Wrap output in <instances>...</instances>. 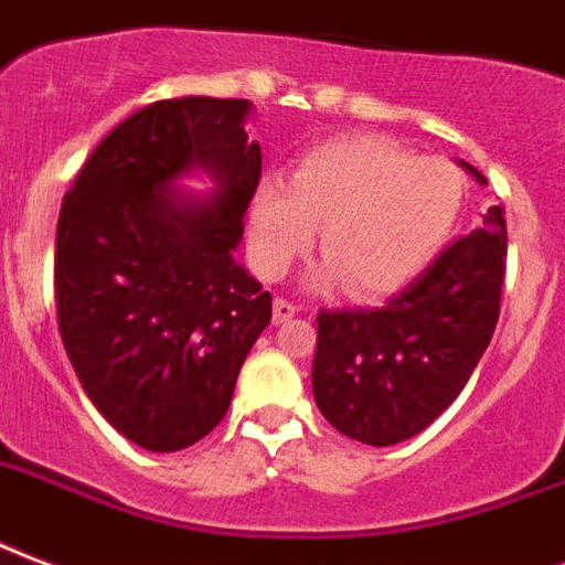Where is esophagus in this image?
<instances>
[{
	"label": "esophagus",
	"instance_id": "obj_1",
	"mask_svg": "<svg viewBox=\"0 0 565 565\" xmlns=\"http://www.w3.org/2000/svg\"><path fill=\"white\" fill-rule=\"evenodd\" d=\"M295 312H297V306L291 303V300H286V297H277V300H274V323L288 321Z\"/></svg>",
	"mask_w": 565,
	"mask_h": 565
}]
</instances>
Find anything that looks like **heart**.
Masks as SVG:
<instances>
[{
	"label": "heart",
	"instance_id": "b5f03b06",
	"mask_svg": "<svg viewBox=\"0 0 565 565\" xmlns=\"http://www.w3.org/2000/svg\"><path fill=\"white\" fill-rule=\"evenodd\" d=\"M466 173L448 156H415L383 135H351L306 152L288 185L265 179L247 214L262 277H282L321 226V286L356 300L406 288L430 268L466 205Z\"/></svg>",
	"mask_w": 565,
	"mask_h": 565
}]
</instances>
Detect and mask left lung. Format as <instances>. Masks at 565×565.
Returning <instances> with one entry per match:
<instances>
[{
	"mask_svg": "<svg viewBox=\"0 0 565 565\" xmlns=\"http://www.w3.org/2000/svg\"><path fill=\"white\" fill-rule=\"evenodd\" d=\"M460 164L487 185L480 170ZM504 259V209L492 205L480 230L445 247L386 306L318 312L312 392L323 418L374 448L430 427L489 348Z\"/></svg>",
	"mask_w": 565,
	"mask_h": 565,
	"instance_id": "1",
	"label": "left lung"
}]
</instances>
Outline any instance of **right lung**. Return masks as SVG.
<instances>
[{
	"label": "right lung",
	"mask_w": 565,
	"mask_h": 565,
	"mask_svg": "<svg viewBox=\"0 0 565 565\" xmlns=\"http://www.w3.org/2000/svg\"><path fill=\"white\" fill-rule=\"evenodd\" d=\"M247 99L182 96L105 135L64 196L55 309L85 395L147 450H182L221 424L270 291L233 259L262 177ZM212 198L182 195L188 169Z\"/></svg>",
	"instance_id": "1"
}]
</instances>
